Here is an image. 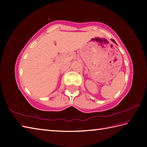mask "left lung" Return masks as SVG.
I'll use <instances>...</instances> for the list:
<instances>
[{"mask_svg": "<svg viewBox=\"0 0 147 147\" xmlns=\"http://www.w3.org/2000/svg\"><path fill=\"white\" fill-rule=\"evenodd\" d=\"M112 42H114V43H115V41H114V40H113V39H112Z\"/></svg>", "mask_w": 147, "mask_h": 147, "instance_id": "left-lung-1", "label": "left lung"}]
</instances>
